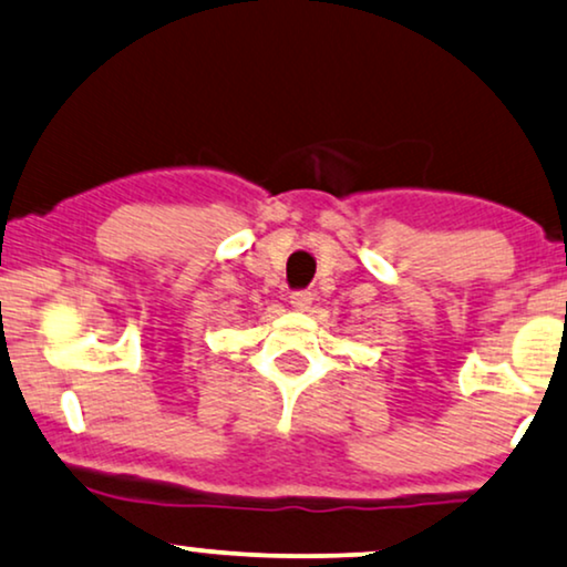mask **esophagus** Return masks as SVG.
<instances>
[{
    "label": "esophagus",
    "instance_id": "esophagus-1",
    "mask_svg": "<svg viewBox=\"0 0 567 567\" xmlns=\"http://www.w3.org/2000/svg\"><path fill=\"white\" fill-rule=\"evenodd\" d=\"M311 303H313V292H308V290H298V292H292L290 296V306H292V311H308V308H311Z\"/></svg>",
    "mask_w": 567,
    "mask_h": 567
}]
</instances>
